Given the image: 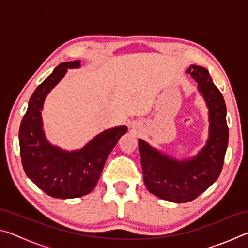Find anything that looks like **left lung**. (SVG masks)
I'll list each match as a JSON object with an SVG mask.
<instances>
[{
    "instance_id": "8db88e82",
    "label": "left lung",
    "mask_w": 248,
    "mask_h": 248,
    "mask_svg": "<svg viewBox=\"0 0 248 248\" xmlns=\"http://www.w3.org/2000/svg\"><path fill=\"white\" fill-rule=\"evenodd\" d=\"M198 83L209 109V138L198 155L177 161L139 139L143 180L151 194L171 202L196 199L219 178L229 143L226 106L207 69L190 65L187 70Z\"/></svg>"
}]
</instances>
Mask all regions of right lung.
<instances>
[{"instance_id":"1","label":"right lung","mask_w":248,"mask_h":248,"mask_svg":"<svg viewBox=\"0 0 248 248\" xmlns=\"http://www.w3.org/2000/svg\"><path fill=\"white\" fill-rule=\"evenodd\" d=\"M79 62L60 63L37 87L19 128L20 157L25 173L53 198H78L90 194L98 182L109 153L127 132L125 125L105 130L83 149L71 152L50 144L46 139L41 119L45 99L68 69L79 68Z\"/></svg>"}]
</instances>
